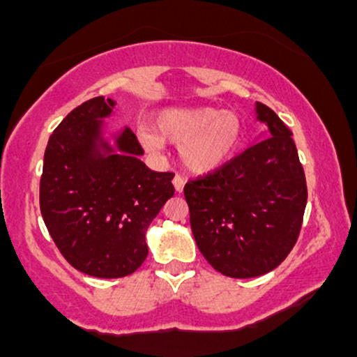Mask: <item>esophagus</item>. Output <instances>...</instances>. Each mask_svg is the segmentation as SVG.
I'll return each mask as SVG.
<instances>
[{
  "mask_svg": "<svg viewBox=\"0 0 357 357\" xmlns=\"http://www.w3.org/2000/svg\"><path fill=\"white\" fill-rule=\"evenodd\" d=\"M173 183H174L176 191L181 192L183 188H184V178H183V176H181V174H176L174 179H173Z\"/></svg>",
  "mask_w": 357,
  "mask_h": 357,
  "instance_id": "34e87169",
  "label": "esophagus"
}]
</instances>
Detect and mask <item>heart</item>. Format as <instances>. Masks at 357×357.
<instances>
[{
    "label": "heart",
    "instance_id": "obj_1",
    "mask_svg": "<svg viewBox=\"0 0 357 357\" xmlns=\"http://www.w3.org/2000/svg\"><path fill=\"white\" fill-rule=\"evenodd\" d=\"M243 126L233 112L215 107H174L159 112L154 130H142V144L151 153L165 142L181 144L183 162L195 173H211L231 158L240 144Z\"/></svg>",
    "mask_w": 357,
    "mask_h": 357
}]
</instances>
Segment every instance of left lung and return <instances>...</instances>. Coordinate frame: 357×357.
Here are the masks:
<instances>
[{
  "mask_svg": "<svg viewBox=\"0 0 357 357\" xmlns=\"http://www.w3.org/2000/svg\"><path fill=\"white\" fill-rule=\"evenodd\" d=\"M265 139L184 184L199 252L216 272L252 278L277 268L297 243L307 203L292 130L261 102Z\"/></svg>",
  "mask_w": 357,
  "mask_h": 357,
  "instance_id": "obj_1",
  "label": "left lung"
}]
</instances>
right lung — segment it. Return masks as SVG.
I'll use <instances>...</instances> for the list:
<instances>
[{
  "label": "right lung",
  "instance_id": "right-lung-1",
  "mask_svg": "<svg viewBox=\"0 0 357 357\" xmlns=\"http://www.w3.org/2000/svg\"><path fill=\"white\" fill-rule=\"evenodd\" d=\"M114 105L93 97L73 109L48 139L40 179V210L52 240L73 268L97 278L141 267L147 227L174 196V173L151 171L130 129L117 137L121 154H99V119Z\"/></svg>",
  "mask_w": 357,
  "mask_h": 357
}]
</instances>
